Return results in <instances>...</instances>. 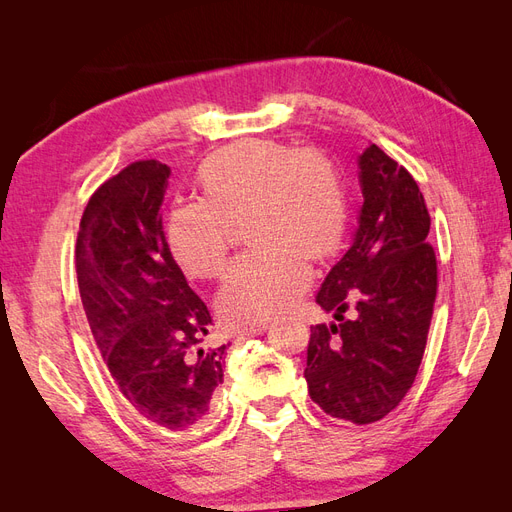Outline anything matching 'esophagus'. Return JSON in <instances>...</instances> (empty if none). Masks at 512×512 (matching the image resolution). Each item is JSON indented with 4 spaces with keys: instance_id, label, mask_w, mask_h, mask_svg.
<instances>
[{
    "instance_id": "1",
    "label": "esophagus",
    "mask_w": 512,
    "mask_h": 512,
    "mask_svg": "<svg viewBox=\"0 0 512 512\" xmlns=\"http://www.w3.org/2000/svg\"><path fill=\"white\" fill-rule=\"evenodd\" d=\"M269 329V324L267 322H262V324H254V327H250V329H243L241 333H239V339H245V337H254V335H262Z\"/></svg>"
}]
</instances>
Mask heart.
Instances as JSON below:
<instances>
[{
  "instance_id": "heart-1",
  "label": "heart",
  "mask_w": 512,
  "mask_h": 512,
  "mask_svg": "<svg viewBox=\"0 0 512 512\" xmlns=\"http://www.w3.org/2000/svg\"><path fill=\"white\" fill-rule=\"evenodd\" d=\"M200 200L166 215L168 256L192 280L220 277L232 230L245 224L252 254L232 265L215 307L235 329L284 314L307 290L309 265L342 250L348 194L335 162L316 149L243 138L200 164Z\"/></svg>"
}]
</instances>
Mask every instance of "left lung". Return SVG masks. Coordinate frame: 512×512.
<instances>
[{"label": "left lung", "instance_id": "8db88e82", "mask_svg": "<svg viewBox=\"0 0 512 512\" xmlns=\"http://www.w3.org/2000/svg\"><path fill=\"white\" fill-rule=\"evenodd\" d=\"M359 168V228L316 297L337 322L312 327L305 380L324 412L369 425L395 410L416 378L438 265L425 198L408 170L378 145L361 153Z\"/></svg>", "mask_w": 512, "mask_h": 512}]
</instances>
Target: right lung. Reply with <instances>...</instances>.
<instances>
[{
	"label": "right lung",
	"instance_id": "add662e5",
	"mask_svg": "<svg viewBox=\"0 0 512 512\" xmlns=\"http://www.w3.org/2000/svg\"><path fill=\"white\" fill-rule=\"evenodd\" d=\"M170 168L132 162L91 194L76 277L102 361L138 418L168 433L203 425L230 344L205 346L211 314L168 256L160 207Z\"/></svg>",
	"mask_w": 512,
	"mask_h": 512
}]
</instances>
